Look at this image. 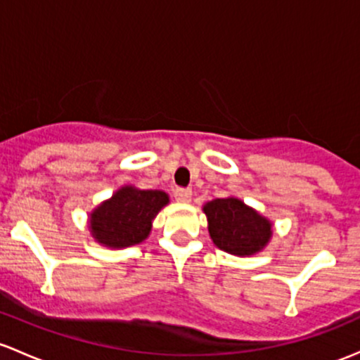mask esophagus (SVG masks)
Returning <instances> with one entry per match:
<instances>
[{
  "label": "esophagus",
  "instance_id": "34e87169",
  "mask_svg": "<svg viewBox=\"0 0 360 360\" xmlns=\"http://www.w3.org/2000/svg\"><path fill=\"white\" fill-rule=\"evenodd\" d=\"M174 198H176L177 202H190L191 190H188V188H176V190H174Z\"/></svg>",
  "mask_w": 360,
  "mask_h": 360
}]
</instances>
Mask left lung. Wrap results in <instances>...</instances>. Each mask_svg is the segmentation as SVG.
Returning a JSON list of instances; mask_svg holds the SVG:
<instances>
[{"label": "left lung", "mask_w": 360, "mask_h": 360, "mask_svg": "<svg viewBox=\"0 0 360 360\" xmlns=\"http://www.w3.org/2000/svg\"><path fill=\"white\" fill-rule=\"evenodd\" d=\"M212 241L233 255H253L266 247L271 222L238 198H217L203 207Z\"/></svg>", "instance_id": "obj_1"}]
</instances>
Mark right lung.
<instances>
[{
  "label": "right lung",
  "instance_id": "obj_1",
  "mask_svg": "<svg viewBox=\"0 0 360 360\" xmlns=\"http://www.w3.org/2000/svg\"><path fill=\"white\" fill-rule=\"evenodd\" d=\"M167 202L164 191L126 186L91 214L89 229L107 247H131L148 236L151 221Z\"/></svg>",
  "mask_w": 360,
  "mask_h": 360
}]
</instances>
